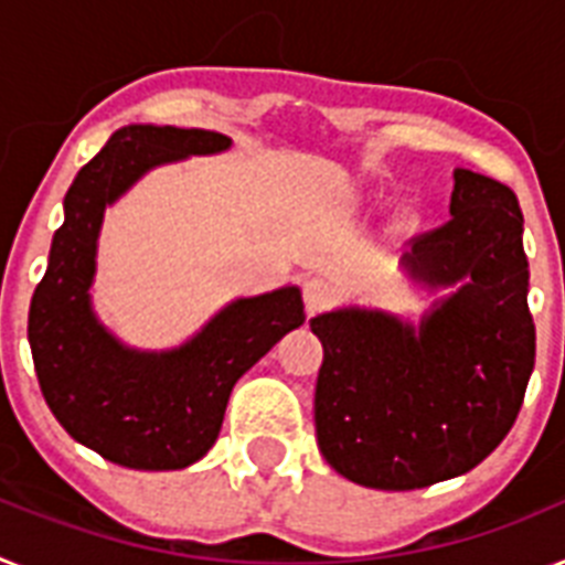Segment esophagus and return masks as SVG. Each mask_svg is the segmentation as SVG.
Wrapping results in <instances>:
<instances>
[{
    "mask_svg": "<svg viewBox=\"0 0 565 565\" xmlns=\"http://www.w3.org/2000/svg\"><path fill=\"white\" fill-rule=\"evenodd\" d=\"M302 302H306L309 317L320 315V311H326L334 302V286L329 279L320 277L306 279V282H302Z\"/></svg>",
    "mask_w": 565,
    "mask_h": 565,
    "instance_id": "34e87169",
    "label": "esophagus"
}]
</instances>
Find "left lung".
Here are the masks:
<instances>
[{
    "label": "left lung",
    "instance_id": "1",
    "mask_svg": "<svg viewBox=\"0 0 565 565\" xmlns=\"http://www.w3.org/2000/svg\"><path fill=\"white\" fill-rule=\"evenodd\" d=\"M450 218L413 239L404 268L456 286L422 323L377 309L311 317L323 343L317 447L349 482L416 491L491 456L523 407L534 370L529 259L514 190L454 172Z\"/></svg>",
    "mask_w": 565,
    "mask_h": 565
}]
</instances>
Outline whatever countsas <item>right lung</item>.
I'll list each match as a JSON object with an SVG mask.
<instances>
[{
  "label": "right lung",
  "instance_id": "right-lung-1",
  "mask_svg": "<svg viewBox=\"0 0 565 565\" xmlns=\"http://www.w3.org/2000/svg\"><path fill=\"white\" fill-rule=\"evenodd\" d=\"M231 147L210 129L132 124L111 135L65 193V222L28 311L40 390L74 441L135 470H181L218 439L233 384L306 323L297 286L242 297L167 352L124 347L92 311L104 213L143 172Z\"/></svg>",
  "mask_w": 565,
  "mask_h": 565
}]
</instances>
